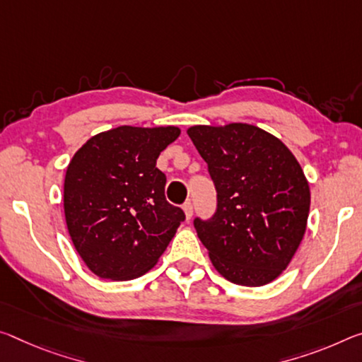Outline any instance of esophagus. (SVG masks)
I'll return each mask as SVG.
<instances>
[{"label":"esophagus","instance_id":"esophagus-1","mask_svg":"<svg viewBox=\"0 0 362 362\" xmlns=\"http://www.w3.org/2000/svg\"><path fill=\"white\" fill-rule=\"evenodd\" d=\"M183 211H185L187 219H192V216H193V203L192 202H187L185 204H183Z\"/></svg>","mask_w":362,"mask_h":362}]
</instances>
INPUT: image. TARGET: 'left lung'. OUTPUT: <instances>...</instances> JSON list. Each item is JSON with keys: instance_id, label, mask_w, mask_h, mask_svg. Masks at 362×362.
Listing matches in <instances>:
<instances>
[{"instance_id": "obj_1", "label": "left lung", "mask_w": 362, "mask_h": 362, "mask_svg": "<svg viewBox=\"0 0 362 362\" xmlns=\"http://www.w3.org/2000/svg\"><path fill=\"white\" fill-rule=\"evenodd\" d=\"M208 163L217 202L194 217L214 267L233 284L259 286L285 271L306 230L311 194L282 141L248 124L188 129Z\"/></svg>"}]
</instances>
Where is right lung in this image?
<instances>
[{"label": "right lung", "mask_w": 362, "mask_h": 362, "mask_svg": "<svg viewBox=\"0 0 362 362\" xmlns=\"http://www.w3.org/2000/svg\"><path fill=\"white\" fill-rule=\"evenodd\" d=\"M177 127L103 132L74 154L64 180V214L72 243L101 279L132 280L156 264L185 212L165 199L159 153Z\"/></svg>", "instance_id": "obj_1"}]
</instances>
